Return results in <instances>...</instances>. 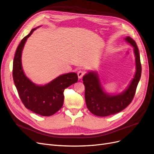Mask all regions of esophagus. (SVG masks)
Here are the masks:
<instances>
[{
	"mask_svg": "<svg viewBox=\"0 0 154 154\" xmlns=\"http://www.w3.org/2000/svg\"><path fill=\"white\" fill-rule=\"evenodd\" d=\"M84 74H85V72L83 71V70H79L77 73L79 79H82V77L84 75Z\"/></svg>",
	"mask_w": 154,
	"mask_h": 154,
	"instance_id": "1",
	"label": "esophagus"
}]
</instances>
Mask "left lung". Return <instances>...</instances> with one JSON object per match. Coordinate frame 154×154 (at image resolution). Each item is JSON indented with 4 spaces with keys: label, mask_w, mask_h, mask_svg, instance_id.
I'll list each match as a JSON object with an SVG mask.
<instances>
[{
    "label": "left lung",
    "mask_w": 154,
    "mask_h": 154,
    "mask_svg": "<svg viewBox=\"0 0 154 154\" xmlns=\"http://www.w3.org/2000/svg\"><path fill=\"white\" fill-rule=\"evenodd\" d=\"M125 40L134 47L136 71L127 90L122 93L111 95L103 90L96 72H90L82 78L85 86V100L91 113L98 116H107L122 111L131 103L141 75V64L138 48L134 40L127 36Z\"/></svg>",
    "instance_id": "1"
}]
</instances>
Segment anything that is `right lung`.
<instances>
[{
  "label": "right lung",
  "instance_id": "obj_1",
  "mask_svg": "<svg viewBox=\"0 0 154 154\" xmlns=\"http://www.w3.org/2000/svg\"><path fill=\"white\" fill-rule=\"evenodd\" d=\"M36 29H32L17 47L13 60V77L19 97L25 107L38 115L49 116L62 107L64 90L77 82L78 76L73 72L63 74L44 86L36 85L26 77L22 65V53L27 39Z\"/></svg>",
  "mask_w": 154,
  "mask_h": 154
}]
</instances>
